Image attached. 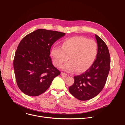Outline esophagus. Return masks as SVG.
I'll use <instances>...</instances> for the list:
<instances>
[{
  "label": "esophagus",
  "instance_id": "34e87169",
  "mask_svg": "<svg viewBox=\"0 0 125 125\" xmlns=\"http://www.w3.org/2000/svg\"><path fill=\"white\" fill-rule=\"evenodd\" d=\"M61 74H62V76L63 77H66L67 76V74L66 73H62Z\"/></svg>",
  "mask_w": 125,
  "mask_h": 125
}]
</instances>
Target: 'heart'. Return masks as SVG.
<instances>
[{"label": "heart", "mask_w": 125, "mask_h": 125, "mask_svg": "<svg viewBox=\"0 0 125 125\" xmlns=\"http://www.w3.org/2000/svg\"><path fill=\"white\" fill-rule=\"evenodd\" d=\"M97 54V45L95 41L81 36H74L63 41L62 47L54 46L51 56L54 65L60 68L68 59L70 61L63 69L82 73L92 66Z\"/></svg>", "instance_id": "obj_1"}]
</instances>
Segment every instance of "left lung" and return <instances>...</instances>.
I'll use <instances>...</instances> for the list:
<instances>
[{"mask_svg": "<svg viewBox=\"0 0 125 125\" xmlns=\"http://www.w3.org/2000/svg\"><path fill=\"white\" fill-rule=\"evenodd\" d=\"M97 44L96 59L89 68L80 75L74 76L70 93L81 101L92 99L103 90L110 69V55L106 44L95 34Z\"/></svg>", "mask_w": 125, "mask_h": 125, "instance_id": "left-lung-1", "label": "left lung"}]
</instances>
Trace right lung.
Wrapping results in <instances>:
<instances>
[{
	"mask_svg": "<svg viewBox=\"0 0 125 125\" xmlns=\"http://www.w3.org/2000/svg\"><path fill=\"white\" fill-rule=\"evenodd\" d=\"M65 33L38 29L24 37L17 47L13 68L17 85L26 95L36 96L50 86L60 72L52 65L51 48Z\"/></svg>",
	"mask_w": 125,
	"mask_h": 125,
	"instance_id": "obj_1",
	"label": "right lung"
}]
</instances>
